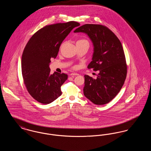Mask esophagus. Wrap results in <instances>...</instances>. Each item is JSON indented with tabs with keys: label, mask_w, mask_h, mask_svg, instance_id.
<instances>
[{
	"label": "esophagus",
	"mask_w": 151,
	"mask_h": 151,
	"mask_svg": "<svg viewBox=\"0 0 151 151\" xmlns=\"http://www.w3.org/2000/svg\"><path fill=\"white\" fill-rule=\"evenodd\" d=\"M70 75L71 76H78V75H79V74L78 73H71V74H70Z\"/></svg>",
	"instance_id": "34e87169"
}]
</instances>
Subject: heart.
Returning a JSON list of instances; mask_svg holds the SVG:
<instances>
[{"label": "heart", "instance_id": "b5f03b06", "mask_svg": "<svg viewBox=\"0 0 151 151\" xmlns=\"http://www.w3.org/2000/svg\"><path fill=\"white\" fill-rule=\"evenodd\" d=\"M76 43H80V44H86L88 45H89V42L88 41L86 40V39H84V38H81Z\"/></svg>", "mask_w": 151, "mask_h": 151}]
</instances>
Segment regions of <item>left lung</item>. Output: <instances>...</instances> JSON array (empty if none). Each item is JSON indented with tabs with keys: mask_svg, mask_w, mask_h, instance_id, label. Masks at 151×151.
Returning <instances> with one entry per match:
<instances>
[{
	"mask_svg": "<svg viewBox=\"0 0 151 151\" xmlns=\"http://www.w3.org/2000/svg\"><path fill=\"white\" fill-rule=\"evenodd\" d=\"M84 33L93 45L88 68L99 71L96 79L84 76L83 89L86 98L96 105L112 100L121 91L127 75V65L122 45L114 33L102 25L85 24L74 30Z\"/></svg>",
	"mask_w": 151,
	"mask_h": 151,
	"instance_id": "8db88e82",
	"label": "left lung"
}]
</instances>
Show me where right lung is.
Listing matches in <instances>:
<instances>
[{
  "label": "right lung",
  "mask_w": 151,
  "mask_h": 151,
  "mask_svg": "<svg viewBox=\"0 0 151 151\" xmlns=\"http://www.w3.org/2000/svg\"><path fill=\"white\" fill-rule=\"evenodd\" d=\"M79 25L76 22L47 25L27 44L22 55V75L29 93L38 102L49 104L62 94L60 87L68 76L57 72L51 74V58L57 57L65 38Z\"/></svg>",
  "instance_id": "1"
}]
</instances>
